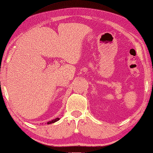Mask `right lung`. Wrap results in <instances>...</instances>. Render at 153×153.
Wrapping results in <instances>:
<instances>
[{
    "label": "right lung",
    "mask_w": 153,
    "mask_h": 153,
    "mask_svg": "<svg viewBox=\"0 0 153 153\" xmlns=\"http://www.w3.org/2000/svg\"><path fill=\"white\" fill-rule=\"evenodd\" d=\"M58 120H59V118H56V119H53V120H52V121H49L48 123H47V124H51V123H55V122L57 121H58Z\"/></svg>",
    "instance_id": "right-lung-1"
}]
</instances>
